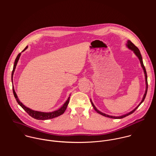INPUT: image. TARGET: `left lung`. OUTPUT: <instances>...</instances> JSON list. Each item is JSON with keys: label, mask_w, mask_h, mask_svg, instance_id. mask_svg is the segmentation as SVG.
Wrapping results in <instances>:
<instances>
[{"label": "left lung", "mask_w": 156, "mask_h": 156, "mask_svg": "<svg viewBox=\"0 0 156 156\" xmlns=\"http://www.w3.org/2000/svg\"><path fill=\"white\" fill-rule=\"evenodd\" d=\"M126 46H127V47L129 49L132 50V51L135 53V54L136 55V57H137L138 58V59L140 60V63H141V67L143 68V69L144 73V76H145L146 85V91H145V93H144V94L143 98V99H142V100H141V102L138 104V105H137V107H136V108H135L133 110H132V111H131V112H130L129 113H127V114H125V115H122V116H110V115H108L105 114V113H102V112H101L99 111V110L96 108V107L94 105L93 103L92 102L91 100L90 99L91 102V104H92V105H93V107L94 109L97 112V113H99V114H101V115H103V116H104L108 117V118H114V119H121V118H124V117H126V116H128V115H130V114L133 113L136 110V108H137L140 105V104H141L144 101V99H145V97H146V93H147V74H146V71L145 67H144V65H143V63L142 57H141V54H140V52L139 49H138V48H137L136 46H135V45H134V44H133V43H132L130 40H128V41H127V44H126Z\"/></svg>", "instance_id": "1"}]
</instances>
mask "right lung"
<instances>
[{
  "label": "right lung",
  "instance_id": "add662e5",
  "mask_svg": "<svg viewBox=\"0 0 156 156\" xmlns=\"http://www.w3.org/2000/svg\"><path fill=\"white\" fill-rule=\"evenodd\" d=\"M28 48V46H26V48L22 51V52L23 51H24L26 49H27ZM21 53H20L17 57L15 59V63H14V66H13V71H12V83H13V74H14V72H15V68H16V66L17 65V63H18V62L20 59V57L21 56ZM13 94H14V96H15V98H16V100L17 101V102L18 103V104H20V105L30 116H32V118L36 119H40V120H46V119H52V118H54L55 117H57L61 115H62L65 111L66 110V108H67V106L68 105V103H69V98L70 97H69L67 99V101L65 102V104L63 105V106L60 108L58 110H57L55 111H54V112H38V111H35V110H33L28 107H27L26 106H25L21 102H20V101L19 100L18 98V96L15 91V89L13 87Z\"/></svg>",
  "mask_w": 156,
  "mask_h": 156
}]
</instances>
